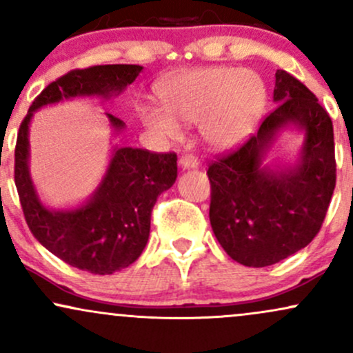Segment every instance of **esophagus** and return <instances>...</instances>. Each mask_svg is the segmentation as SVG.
<instances>
[{
	"mask_svg": "<svg viewBox=\"0 0 353 353\" xmlns=\"http://www.w3.org/2000/svg\"><path fill=\"white\" fill-rule=\"evenodd\" d=\"M179 164L182 169H196L199 165V161H197L196 156L192 154H182L179 157Z\"/></svg>",
	"mask_w": 353,
	"mask_h": 353,
	"instance_id": "34e87169",
	"label": "esophagus"
}]
</instances>
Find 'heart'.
<instances>
[{"mask_svg":"<svg viewBox=\"0 0 353 353\" xmlns=\"http://www.w3.org/2000/svg\"><path fill=\"white\" fill-rule=\"evenodd\" d=\"M163 109L139 108L149 131L177 137L182 123H201L209 144L230 148L244 141L259 124L267 106V88L257 72L236 68H201L164 81L157 88Z\"/></svg>","mask_w":353,"mask_h":353,"instance_id":"1","label":"heart"}]
</instances>
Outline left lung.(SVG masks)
I'll use <instances>...</instances> for the list:
<instances>
[{
  "instance_id": "8db88e82",
  "label": "left lung",
  "mask_w": 353,
  "mask_h": 353,
  "mask_svg": "<svg viewBox=\"0 0 353 353\" xmlns=\"http://www.w3.org/2000/svg\"><path fill=\"white\" fill-rule=\"evenodd\" d=\"M277 108L257 134L210 163L209 219L219 244L247 267L277 264L319 234L335 189L334 125L314 92L287 71L275 72ZM304 131L301 161L289 170L261 165L283 127Z\"/></svg>"
}]
</instances>
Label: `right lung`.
<instances>
[{
    "label": "right lung",
    "instance_id": "1",
    "mask_svg": "<svg viewBox=\"0 0 353 353\" xmlns=\"http://www.w3.org/2000/svg\"><path fill=\"white\" fill-rule=\"evenodd\" d=\"M141 71L143 66L137 64H101L61 76L36 96L16 139L14 184L28 228L51 254L91 274L117 272L143 254L154 204L176 182L177 156L114 148L108 171L86 204L51 210L39 201L30 176V123L36 109L63 99L119 96ZM106 116L116 132L123 131L124 121L108 112Z\"/></svg>",
    "mask_w": 353,
    "mask_h": 353
}]
</instances>
